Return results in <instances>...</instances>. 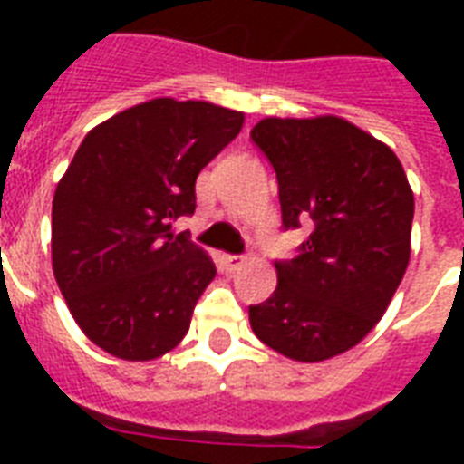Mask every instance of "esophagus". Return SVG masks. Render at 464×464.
Segmentation results:
<instances>
[{"mask_svg":"<svg viewBox=\"0 0 464 464\" xmlns=\"http://www.w3.org/2000/svg\"><path fill=\"white\" fill-rule=\"evenodd\" d=\"M221 260H224V265L228 269H238L246 262V257L243 255H221Z\"/></svg>","mask_w":464,"mask_h":464,"instance_id":"34e87169","label":"esophagus"}]
</instances>
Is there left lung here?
I'll return each instance as SVG.
<instances>
[{
    "instance_id": "obj_1",
    "label": "left lung",
    "mask_w": 464,
    "mask_h": 464,
    "mask_svg": "<svg viewBox=\"0 0 464 464\" xmlns=\"http://www.w3.org/2000/svg\"><path fill=\"white\" fill-rule=\"evenodd\" d=\"M250 137L275 168L284 231L313 228L275 262L276 289L250 324L289 359H332L373 330L407 272L410 182L392 149L334 115L265 118Z\"/></svg>"
}]
</instances>
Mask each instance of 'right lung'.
Segmentation results:
<instances>
[{
    "label": "right lung",
    "mask_w": 464,
    "mask_h": 464,
    "mask_svg": "<svg viewBox=\"0 0 464 464\" xmlns=\"http://www.w3.org/2000/svg\"><path fill=\"white\" fill-rule=\"evenodd\" d=\"M243 112L154 98L83 137L53 199V272L103 352L151 361L180 344L217 276L173 224L195 214L197 175L238 137Z\"/></svg>",
    "instance_id": "obj_1"
}]
</instances>
